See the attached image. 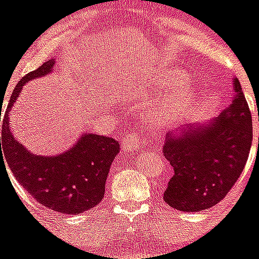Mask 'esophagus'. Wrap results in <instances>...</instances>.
Listing matches in <instances>:
<instances>
[{"label":"esophagus","instance_id":"esophagus-1","mask_svg":"<svg viewBox=\"0 0 259 259\" xmlns=\"http://www.w3.org/2000/svg\"><path fill=\"white\" fill-rule=\"evenodd\" d=\"M146 141L137 132H128L122 139V146L124 150L128 152H135L137 149H141L145 146Z\"/></svg>","mask_w":259,"mask_h":259}]
</instances>
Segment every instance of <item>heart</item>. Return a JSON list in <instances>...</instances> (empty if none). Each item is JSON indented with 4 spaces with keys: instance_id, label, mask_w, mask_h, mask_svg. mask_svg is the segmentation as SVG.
<instances>
[{
    "instance_id": "b5f03b06",
    "label": "heart",
    "mask_w": 259,
    "mask_h": 259,
    "mask_svg": "<svg viewBox=\"0 0 259 259\" xmlns=\"http://www.w3.org/2000/svg\"><path fill=\"white\" fill-rule=\"evenodd\" d=\"M185 80L187 75L178 71L152 79L128 77L119 88V96L132 102L148 101L152 96H157L146 107L145 115L152 124L166 127L188 115L196 104L193 89L180 87Z\"/></svg>"
}]
</instances>
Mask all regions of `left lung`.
Listing matches in <instances>:
<instances>
[{"mask_svg": "<svg viewBox=\"0 0 259 259\" xmlns=\"http://www.w3.org/2000/svg\"><path fill=\"white\" fill-rule=\"evenodd\" d=\"M232 104L211 122L185 125L164 139L163 155L174 167L163 198L193 212L226 197L241 175L253 140L251 114L237 79ZM259 144V139H258Z\"/></svg>", "mask_w": 259, "mask_h": 259, "instance_id": "obj_1", "label": "left lung"}]
</instances>
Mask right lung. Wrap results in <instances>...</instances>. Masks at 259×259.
I'll return each mask as SVG.
<instances>
[{
	"label": "right lung",
	"mask_w": 259,
	"mask_h": 259,
	"mask_svg": "<svg viewBox=\"0 0 259 259\" xmlns=\"http://www.w3.org/2000/svg\"><path fill=\"white\" fill-rule=\"evenodd\" d=\"M54 63V59H49L15 87L2 119L0 149L4 150L15 179L38 203L62 214H80L104 198L110 166L120 149L118 141L101 135L84 134L62 154L37 155L13 136L9 124V113L23 85L50 74Z\"/></svg>",
	"instance_id": "add662e5"
}]
</instances>
